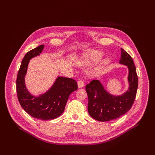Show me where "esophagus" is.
<instances>
[{
  "instance_id": "esophagus-1",
  "label": "esophagus",
  "mask_w": 155,
  "mask_h": 155,
  "mask_svg": "<svg viewBox=\"0 0 155 155\" xmlns=\"http://www.w3.org/2000/svg\"><path fill=\"white\" fill-rule=\"evenodd\" d=\"M78 85L79 88H82L84 86V81H83V79H79L78 81Z\"/></svg>"
}]
</instances>
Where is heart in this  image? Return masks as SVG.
Returning <instances> with one entry per match:
<instances>
[{"instance_id": "1", "label": "heart", "mask_w": 155, "mask_h": 155, "mask_svg": "<svg viewBox=\"0 0 155 155\" xmlns=\"http://www.w3.org/2000/svg\"><path fill=\"white\" fill-rule=\"evenodd\" d=\"M102 55H103L102 53L100 52V51H91V52L88 53L86 55L85 61V64L87 65H90L98 61H100L101 59ZM103 70H104V67L103 66L99 67L94 70V73L96 74H100L103 71Z\"/></svg>"}]
</instances>
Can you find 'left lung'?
I'll use <instances>...</instances> for the list:
<instances>
[{
	"label": "left lung",
	"mask_w": 155,
	"mask_h": 155,
	"mask_svg": "<svg viewBox=\"0 0 155 155\" xmlns=\"http://www.w3.org/2000/svg\"><path fill=\"white\" fill-rule=\"evenodd\" d=\"M120 63L129 68V88L122 95L110 94L98 80H92L85 87L88 98V112L97 121H108L118 118L129 111L134 104L138 88L137 70L131 56L122 48Z\"/></svg>",
	"instance_id": "1"
}]
</instances>
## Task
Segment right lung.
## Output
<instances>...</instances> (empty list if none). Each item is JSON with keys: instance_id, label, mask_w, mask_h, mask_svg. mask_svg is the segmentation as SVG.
Returning <instances> with one entry per match:
<instances>
[{"instance_id": "add662e5", "label": "right lung", "mask_w": 155, "mask_h": 155, "mask_svg": "<svg viewBox=\"0 0 155 155\" xmlns=\"http://www.w3.org/2000/svg\"><path fill=\"white\" fill-rule=\"evenodd\" d=\"M44 48L40 45L26 54L17 74L16 88L18 100L22 108L33 118L53 120L62 114L70 94L78 89L77 82L72 78L58 77L48 91L39 97L31 95L25 83L30 59L39 55Z\"/></svg>"}]
</instances>
